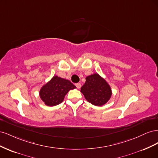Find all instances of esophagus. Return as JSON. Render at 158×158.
<instances>
[{"mask_svg":"<svg viewBox=\"0 0 158 158\" xmlns=\"http://www.w3.org/2000/svg\"><path fill=\"white\" fill-rule=\"evenodd\" d=\"M75 85H76V88H77L78 89H80L81 88V84L80 83H76Z\"/></svg>","mask_w":158,"mask_h":158,"instance_id":"1","label":"esophagus"}]
</instances>
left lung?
<instances>
[{"label": "left lung", "mask_w": 158, "mask_h": 158, "mask_svg": "<svg viewBox=\"0 0 158 158\" xmlns=\"http://www.w3.org/2000/svg\"><path fill=\"white\" fill-rule=\"evenodd\" d=\"M80 91L88 102L97 106L106 103L112 94L106 81L98 74L87 76Z\"/></svg>", "instance_id": "left-lung-1"}]
</instances>
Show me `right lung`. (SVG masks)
I'll use <instances>...</instances> for the list:
<instances>
[{
  "mask_svg": "<svg viewBox=\"0 0 158 158\" xmlns=\"http://www.w3.org/2000/svg\"><path fill=\"white\" fill-rule=\"evenodd\" d=\"M74 88L76 86L70 81L55 76L42 87L40 95L47 106H55L63 102L69 90Z\"/></svg>",
  "mask_w": 158,
  "mask_h": 158,
  "instance_id": "1",
  "label": "right lung"
}]
</instances>
